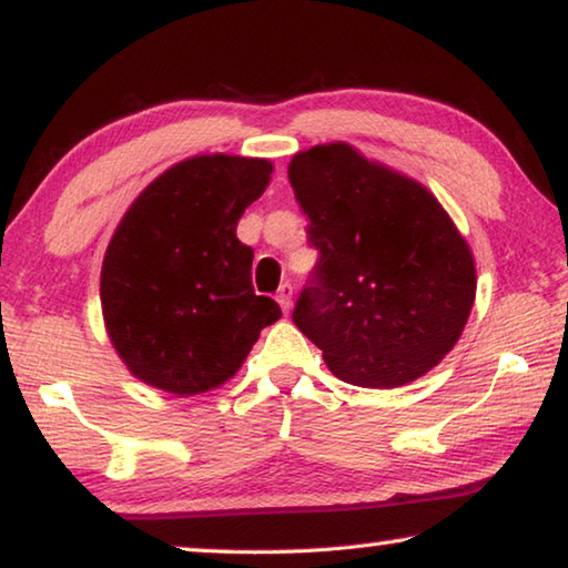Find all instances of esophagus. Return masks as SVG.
<instances>
[{
	"instance_id": "obj_1",
	"label": "esophagus",
	"mask_w": 568,
	"mask_h": 568,
	"mask_svg": "<svg viewBox=\"0 0 568 568\" xmlns=\"http://www.w3.org/2000/svg\"><path fill=\"white\" fill-rule=\"evenodd\" d=\"M292 296H294V286H292L290 282L278 286V292H276V302H278V306H282V312H284V314H290V310H292Z\"/></svg>"
}]
</instances>
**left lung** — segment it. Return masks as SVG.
Instances as JSON below:
<instances>
[{
  "mask_svg": "<svg viewBox=\"0 0 568 568\" xmlns=\"http://www.w3.org/2000/svg\"><path fill=\"white\" fill-rule=\"evenodd\" d=\"M290 183L320 251L296 327L349 385L389 389L430 372L476 302V262L448 211L349 143L296 153Z\"/></svg>",
  "mask_w": 568,
  "mask_h": 568,
  "instance_id": "8db88e82",
  "label": "left lung"
}]
</instances>
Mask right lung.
<instances>
[{"mask_svg": "<svg viewBox=\"0 0 568 568\" xmlns=\"http://www.w3.org/2000/svg\"><path fill=\"white\" fill-rule=\"evenodd\" d=\"M272 171L266 158H185L120 219L102 258V320L141 383L181 397L209 393L282 317L274 300L254 294V251L236 239Z\"/></svg>", "mask_w": 568, "mask_h": 568, "instance_id": "obj_1", "label": "right lung"}]
</instances>
